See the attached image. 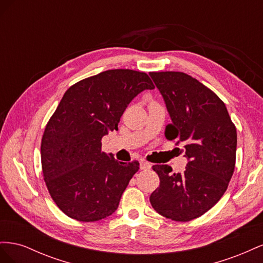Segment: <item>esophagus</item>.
I'll list each match as a JSON object with an SVG mask.
<instances>
[{
  "label": "esophagus",
  "instance_id": "34e87169",
  "mask_svg": "<svg viewBox=\"0 0 263 263\" xmlns=\"http://www.w3.org/2000/svg\"><path fill=\"white\" fill-rule=\"evenodd\" d=\"M151 168V164L147 161H140V169L141 170H149Z\"/></svg>",
  "mask_w": 263,
  "mask_h": 263
}]
</instances>
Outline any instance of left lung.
<instances>
[{"label":"left lung","mask_w":263,"mask_h":263,"mask_svg":"<svg viewBox=\"0 0 263 263\" xmlns=\"http://www.w3.org/2000/svg\"><path fill=\"white\" fill-rule=\"evenodd\" d=\"M149 74L172 121L165 137L183 145L189 160L182 173H172L168 164L154 165L160 185L149 200L162 216L189 221L211 210L226 192L236 163V127L224 102L196 79L176 71Z\"/></svg>","instance_id":"left-lung-1"}]
</instances>
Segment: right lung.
<instances>
[{
    "label": "right lung",
    "mask_w": 263,
    "mask_h": 263,
    "mask_svg": "<svg viewBox=\"0 0 263 263\" xmlns=\"http://www.w3.org/2000/svg\"><path fill=\"white\" fill-rule=\"evenodd\" d=\"M155 89L147 73L107 70L70 86L47 123L41 145L44 180L67 216L97 221L112 215L139 169L102 151V137L118 129L132 100Z\"/></svg>",
    "instance_id": "right-lung-1"
}]
</instances>
